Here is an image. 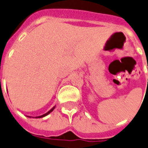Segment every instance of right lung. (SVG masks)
Wrapping results in <instances>:
<instances>
[{"label":"right lung","instance_id":"right-lung-1","mask_svg":"<svg viewBox=\"0 0 148 148\" xmlns=\"http://www.w3.org/2000/svg\"><path fill=\"white\" fill-rule=\"evenodd\" d=\"M54 108H55V106H54V107H53V108H52L51 109V110H49V111H48V112H47L46 113V114H43V115H40V116H38V117H31V116H27V117H33V118H41V117H45V116H47V115H48L50 114V113H51L52 112V111H53V109H54Z\"/></svg>","mask_w":148,"mask_h":148}]
</instances>
